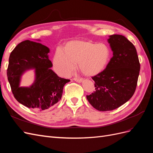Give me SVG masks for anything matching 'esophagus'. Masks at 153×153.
<instances>
[{"mask_svg":"<svg viewBox=\"0 0 153 153\" xmlns=\"http://www.w3.org/2000/svg\"><path fill=\"white\" fill-rule=\"evenodd\" d=\"M73 80H75V81H76V82H78V83L82 82V80H83V79H82V78H74Z\"/></svg>","mask_w":153,"mask_h":153,"instance_id":"esophagus-1","label":"esophagus"}]
</instances>
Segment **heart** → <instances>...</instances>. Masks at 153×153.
Instances as JSON below:
<instances>
[{
    "mask_svg": "<svg viewBox=\"0 0 153 153\" xmlns=\"http://www.w3.org/2000/svg\"><path fill=\"white\" fill-rule=\"evenodd\" d=\"M110 57L111 50L106 44L71 41L66 44L65 50L61 47L57 49L53 65L59 75L68 76L78 62V66L84 75L94 76L104 70Z\"/></svg>",
    "mask_w": 153,
    "mask_h": 153,
    "instance_id": "obj_1",
    "label": "heart"
}]
</instances>
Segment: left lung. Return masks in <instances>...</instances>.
Wrapping results in <instances>:
<instances>
[{"label":"left lung","mask_w":153,"mask_h":153,"mask_svg":"<svg viewBox=\"0 0 153 153\" xmlns=\"http://www.w3.org/2000/svg\"><path fill=\"white\" fill-rule=\"evenodd\" d=\"M108 42L113 57L103 71L92 77L96 91L87 95L88 101L99 111L117 108L131 98L140 68L135 46L126 37L114 34Z\"/></svg>","instance_id":"1"}]
</instances>
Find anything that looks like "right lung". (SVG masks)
<instances>
[{
  "label": "right lung",
  "mask_w": 153,
  "mask_h": 153,
  "mask_svg": "<svg viewBox=\"0 0 153 153\" xmlns=\"http://www.w3.org/2000/svg\"><path fill=\"white\" fill-rule=\"evenodd\" d=\"M50 49L39 43L25 40L12 51L7 69V79L15 99L29 108L44 110L61 99L63 87L70 80L57 76L51 68ZM35 69L36 78L29 88L19 87L21 76L26 70Z\"/></svg>",
  "instance_id": "obj_1"
}]
</instances>
